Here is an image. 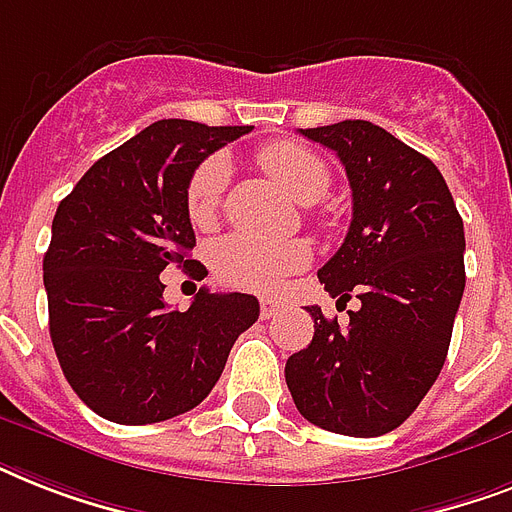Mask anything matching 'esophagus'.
Here are the masks:
<instances>
[{
    "mask_svg": "<svg viewBox=\"0 0 512 512\" xmlns=\"http://www.w3.org/2000/svg\"><path fill=\"white\" fill-rule=\"evenodd\" d=\"M281 311V303L279 300H271V297H265V300H260V316H263L265 321L273 319L276 313Z\"/></svg>",
    "mask_w": 512,
    "mask_h": 512,
    "instance_id": "esophagus-1",
    "label": "esophagus"
}]
</instances>
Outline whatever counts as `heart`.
Returning a JSON list of instances; mask_svg holds the SVG:
<instances>
[{
    "label": "heart",
    "instance_id": "heart-1",
    "mask_svg": "<svg viewBox=\"0 0 512 512\" xmlns=\"http://www.w3.org/2000/svg\"><path fill=\"white\" fill-rule=\"evenodd\" d=\"M260 167L300 204L319 201L332 185V172L324 159L297 146L271 143L260 148ZM228 185V164L220 156H209L193 170L185 185V215L196 228L215 225ZM311 263V247L305 241H265L249 233H231L212 249L217 279L249 292H279L292 273Z\"/></svg>",
    "mask_w": 512,
    "mask_h": 512
}]
</instances>
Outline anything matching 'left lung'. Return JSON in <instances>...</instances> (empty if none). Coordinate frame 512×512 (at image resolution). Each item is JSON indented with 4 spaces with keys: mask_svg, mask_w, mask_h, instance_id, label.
I'll return each mask as SVG.
<instances>
[{
    "mask_svg": "<svg viewBox=\"0 0 512 512\" xmlns=\"http://www.w3.org/2000/svg\"><path fill=\"white\" fill-rule=\"evenodd\" d=\"M340 156L353 220L319 281L337 303L356 292L348 329L311 305L313 340L287 358L305 420L342 436L398 428L446 361L465 292V228L428 156L364 119L300 130Z\"/></svg>",
    "mask_w": 512,
    "mask_h": 512,
    "instance_id": "8db88e82",
    "label": "left lung"
}]
</instances>
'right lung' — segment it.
Masks as SVG:
<instances>
[{
    "label": "right lung",
    "instance_id": "1",
    "mask_svg": "<svg viewBox=\"0 0 512 512\" xmlns=\"http://www.w3.org/2000/svg\"><path fill=\"white\" fill-rule=\"evenodd\" d=\"M249 130L154 122L92 164L58 204L44 255L52 348L100 417L151 425L199 406L260 316L252 295L207 287L188 311H172L159 279L167 265L196 263L185 215L193 170ZM191 276L201 279V268Z\"/></svg>",
    "mask_w": 512,
    "mask_h": 512
}]
</instances>
